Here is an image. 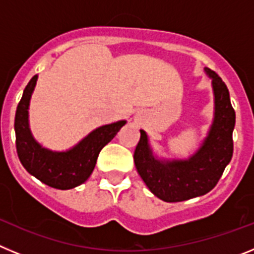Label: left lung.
Wrapping results in <instances>:
<instances>
[{"instance_id":"left-lung-1","label":"left lung","mask_w":254,"mask_h":254,"mask_svg":"<svg viewBox=\"0 0 254 254\" xmlns=\"http://www.w3.org/2000/svg\"><path fill=\"white\" fill-rule=\"evenodd\" d=\"M205 71L212 78L214 122L201 147L190 159L159 160L152 154L146 132L140 131L134 165L149 190L165 202H181L210 192L232 160L235 112L225 82L212 69L206 67Z\"/></svg>"}]
</instances>
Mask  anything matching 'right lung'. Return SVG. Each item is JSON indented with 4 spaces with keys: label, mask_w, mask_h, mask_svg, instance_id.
<instances>
[{
    "label": "right lung",
    "mask_w": 254,
    "mask_h": 254,
    "mask_svg": "<svg viewBox=\"0 0 254 254\" xmlns=\"http://www.w3.org/2000/svg\"><path fill=\"white\" fill-rule=\"evenodd\" d=\"M38 75L31 78L22 93L15 114L16 151L22 167L42 183L57 190H71L82 185L91 176L99 152L118 133L126 121L94 129L67 151H52L34 140L29 128V103Z\"/></svg>",
    "instance_id": "right-lung-1"
}]
</instances>
